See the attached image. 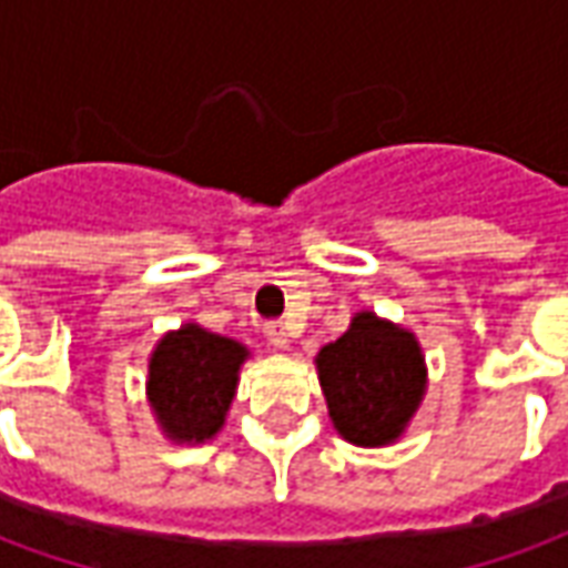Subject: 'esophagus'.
Returning <instances> with one entry per match:
<instances>
[{
	"instance_id": "1",
	"label": "esophagus",
	"mask_w": 568,
	"mask_h": 568,
	"mask_svg": "<svg viewBox=\"0 0 568 568\" xmlns=\"http://www.w3.org/2000/svg\"><path fill=\"white\" fill-rule=\"evenodd\" d=\"M264 334H267V341H271L273 349H288V344H292V334H288V328H285L283 322H267V325H264Z\"/></svg>"
}]
</instances>
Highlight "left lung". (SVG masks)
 I'll return each instance as SVG.
<instances>
[{
	"mask_svg": "<svg viewBox=\"0 0 568 568\" xmlns=\"http://www.w3.org/2000/svg\"><path fill=\"white\" fill-rule=\"evenodd\" d=\"M322 395L337 435L356 447H389L426 398L428 368L417 334L362 310L316 353Z\"/></svg>",
	"mask_w": 568,
	"mask_h": 568,
	"instance_id": "8db88e82",
	"label": "left lung"
}]
</instances>
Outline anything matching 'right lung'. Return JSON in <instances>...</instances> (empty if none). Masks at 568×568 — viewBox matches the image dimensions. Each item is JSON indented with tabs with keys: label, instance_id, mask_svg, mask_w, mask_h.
I'll use <instances>...</instances> for the list:
<instances>
[{
	"label": "right lung",
	"instance_id": "obj_1",
	"mask_svg": "<svg viewBox=\"0 0 568 568\" xmlns=\"http://www.w3.org/2000/svg\"><path fill=\"white\" fill-rule=\"evenodd\" d=\"M248 349L197 322L166 332L149 356L145 398L175 444H206L224 428Z\"/></svg>",
	"mask_w": 568,
	"mask_h": 568
}]
</instances>
